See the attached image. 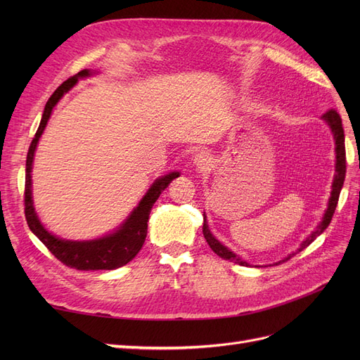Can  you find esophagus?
Returning <instances> with one entry per match:
<instances>
[{
	"instance_id": "1",
	"label": "esophagus",
	"mask_w": 360,
	"mask_h": 360,
	"mask_svg": "<svg viewBox=\"0 0 360 360\" xmlns=\"http://www.w3.org/2000/svg\"><path fill=\"white\" fill-rule=\"evenodd\" d=\"M210 162H212V159H210L209 155L205 153V151H200V153H197V155H195V158H193L195 165H197L198 168H202V169L209 168L210 167Z\"/></svg>"
}]
</instances>
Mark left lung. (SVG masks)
Returning a JSON list of instances; mask_svg holds the SVG:
<instances>
[{
  "label": "left lung",
  "mask_w": 360,
  "mask_h": 360,
  "mask_svg": "<svg viewBox=\"0 0 360 360\" xmlns=\"http://www.w3.org/2000/svg\"><path fill=\"white\" fill-rule=\"evenodd\" d=\"M323 120H326V123H328L332 129V134L335 138V151H336V165H335V177H333V183H332V192H330V198H329V204H328V210H326L324 216H323V221L319 224L317 230H315L309 237H307V240H303L300 243V248L296 250V252L290 254L288 257H285L284 259L278 261L276 264L279 263H285L291 257L296 255L300 250H303L307 246H309L315 238H317L326 228L329 226L330 221H332V216L335 213L336 209V204L338 200H340V193L342 189V184L345 180V169H347V162H345V143H344V129H342V122H341V117L338 114L335 110H329L326 114H323ZM202 234L204 238L209 243V246L212 248L213 252L216 255H219L224 259L228 261H233L236 264H240V266H249V263H246L245 259H242L240 257H237L234 252H231L230 249L225 248L219 240H216L213 237V234L209 230V225H207L205 221V216H204V225H202Z\"/></svg>",
  "instance_id": "1"
}]
</instances>
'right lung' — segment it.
<instances>
[{
	"label": "right lung",
	"mask_w": 360,
	"mask_h": 360,
	"mask_svg": "<svg viewBox=\"0 0 360 360\" xmlns=\"http://www.w3.org/2000/svg\"><path fill=\"white\" fill-rule=\"evenodd\" d=\"M91 72L89 69L81 70L78 75L72 76L68 81H64L58 89L53 91L46 102L45 111H43L41 120L37 132L31 141V146L28 148L27 155V167H25V219L30 226V230L34 233L39 240L45 245L53 257H57L63 264L76 270H114L127 264L130 259H134L135 255L143 248L146 237H147V222L151 212V207L159 198V195L168 188V184L177 179L179 172H171L167 176L159 177L151 188L144 195V198L139 201L136 209L130 213V216L123 222V225L112 234H108L105 237L96 238V240H86V242H72V240H63L57 236L51 234L45 226L39 221L37 213L34 212V205H32V195H31V169H32V159H34V151L39 143V138L41 136L43 130H45L48 120L53 106L58 103V101L68 93L72 86L78 82L79 78L90 76Z\"/></svg>",
	"instance_id": "right-lung-1"
}]
</instances>
